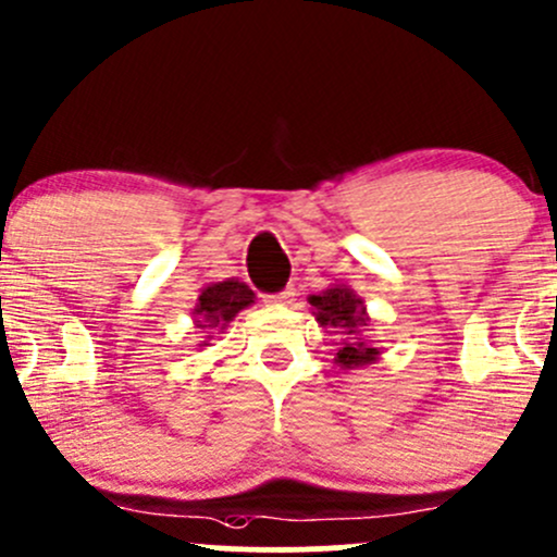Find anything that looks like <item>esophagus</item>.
Wrapping results in <instances>:
<instances>
[{
	"label": "esophagus",
	"instance_id": "1",
	"mask_svg": "<svg viewBox=\"0 0 557 557\" xmlns=\"http://www.w3.org/2000/svg\"><path fill=\"white\" fill-rule=\"evenodd\" d=\"M292 299H295V289H284V292H278V295H271V297H265V302L268 305H289Z\"/></svg>",
	"mask_w": 557,
	"mask_h": 557
}]
</instances>
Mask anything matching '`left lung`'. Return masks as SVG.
Listing matches in <instances>:
<instances>
[{"label": "left lung", "instance_id": "left-lung-1", "mask_svg": "<svg viewBox=\"0 0 557 557\" xmlns=\"http://www.w3.org/2000/svg\"><path fill=\"white\" fill-rule=\"evenodd\" d=\"M312 315L323 329H334L339 334V347L334 352V362L347 371L366 368L379 360V347H373L371 339L362 336V329L368 326V310L362 305V297L355 295L347 284H331L321 295H310Z\"/></svg>", "mask_w": 557, "mask_h": 557}]
</instances>
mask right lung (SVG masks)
Listing matches in <instances>:
<instances>
[{
	"instance_id": "obj_1",
	"label": "right lung",
	"mask_w": 557,
	"mask_h": 557,
	"mask_svg": "<svg viewBox=\"0 0 557 557\" xmlns=\"http://www.w3.org/2000/svg\"><path fill=\"white\" fill-rule=\"evenodd\" d=\"M252 302L255 292L249 289L245 281H212L205 289H199L197 305L191 308L195 326L202 329L199 334H205V339H212V331H226L228 323ZM202 345H208V342H202Z\"/></svg>"
}]
</instances>
